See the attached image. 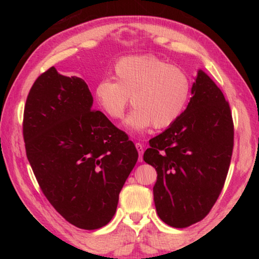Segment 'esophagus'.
Masks as SVG:
<instances>
[{"instance_id":"34e87169","label":"esophagus","mask_w":259,"mask_h":259,"mask_svg":"<svg viewBox=\"0 0 259 259\" xmlns=\"http://www.w3.org/2000/svg\"><path fill=\"white\" fill-rule=\"evenodd\" d=\"M136 148H137V150H138V153H139V160H142V153H144L145 146L140 144V142H137Z\"/></svg>"}]
</instances>
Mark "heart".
Instances as JSON below:
<instances>
[{
  "label": "heart",
  "instance_id": "heart-1",
  "mask_svg": "<svg viewBox=\"0 0 259 259\" xmlns=\"http://www.w3.org/2000/svg\"><path fill=\"white\" fill-rule=\"evenodd\" d=\"M190 81L185 71L152 56L119 60L113 81L102 80L95 88L99 106L112 120L123 118L131 104L135 110L125 119L130 130L167 128L179 119L188 102Z\"/></svg>",
  "mask_w": 259,
  "mask_h": 259
}]
</instances>
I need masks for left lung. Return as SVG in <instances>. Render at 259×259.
I'll return each mask as SVG.
<instances>
[{"label":"left lung","instance_id":"1","mask_svg":"<svg viewBox=\"0 0 259 259\" xmlns=\"http://www.w3.org/2000/svg\"><path fill=\"white\" fill-rule=\"evenodd\" d=\"M149 144L144 160L157 171L158 216L175 228L200 222L221 194L234 147L229 104L202 70L197 71L185 111Z\"/></svg>","mask_w":259,"mask_h":259}]
</instances>
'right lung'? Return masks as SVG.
Here are the masks:
<instances>
[{"mask_svg":"<svg viewBox=\"0 0 259 259\" xmlns=\"http://www.w3.org/2000/svg\"><path fill=\"white\" fill-rule=\"evenodd\" d=\"M92 104L84 80L52 67L32 85L23 119L26 157L43 194L87 230L111 221L138 160L134 142Z\"/></svg>","mask_w":259,"mask_h":259,"instance_id":"obj_1","label":"right lung"}]
</instances>
